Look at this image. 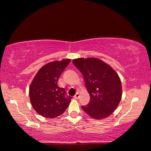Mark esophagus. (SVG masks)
<instances>
[{
  "label": "esophagus",
  "mask_w": 151,
  "mask_h": 151,
  "mask_svg": "<svg viewBox=\"0 0 151 151\" xmlns=\"http://www.w3.org/2000/svg\"><path fill=\"white\" fill-rule=\"evenodd\" d=\"M74 98H75L76 99H78V98H79V93L78 92H77V93H76V95L74 96Z\"/></svg>",
  "instance_id": "1"
}]
</instances>
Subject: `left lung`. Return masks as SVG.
Here are the masks:
<instances>
[{
    "mask_svg": "<svg viewBox=\"0 0 151 151\" xmlns=\"http://www.w3.org/2000/svg\"><path fill=\"white\" fill-rule=\"evenodd\" d=\"M81 72L90 100L81 106L92 118H106L114 111L122 99V83L111 66L97 58H79L72 61Z\"/></svg>",
    "mask_w": 151,
    "mask_h": 151,
    "instance_id": "obj_1",
    "label": "left lung"
}]
</instances>
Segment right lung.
<instances>
[{
	"instance_id": "add662e5",
	"label": "right lung",
	"mask_w": 151,
	"mask_h": 151,
	"mask_svg": "<svg viewBox=\"0 0 151 151\" xmlns=\"http://www.w3.org/2000/svg\"><path fill=\"white\" fill-rule=\"evenodd\" d=\"M70 59L53 61L43 66L30 85L29 94L33 108L47 118L59 116L65 111L72 97L66 95L64 88L58 86V80Z\"/></svg>"
}]
</instances>
